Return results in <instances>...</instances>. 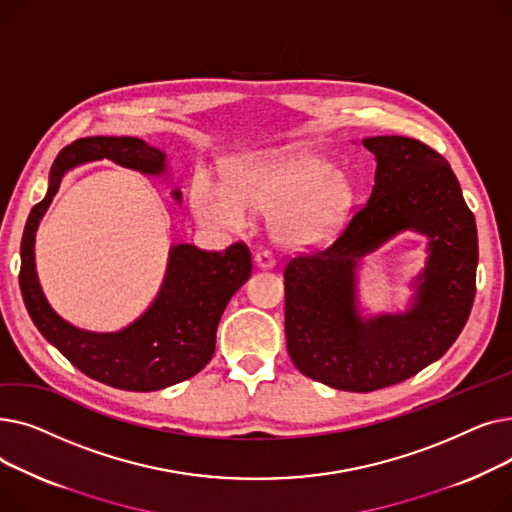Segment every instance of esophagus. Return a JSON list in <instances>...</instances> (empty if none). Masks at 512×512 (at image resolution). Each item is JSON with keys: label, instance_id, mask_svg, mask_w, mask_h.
I'll return each instance as SVG.
<instances>
[{"label": "esophagus", "instance_id": "esophagus-1", "mask_svg": "<svg viewBox=\"0 0 512 512\" xmlns=\"http://www.w3.org/2000/svg\"><path fill=\"white\" fill-rule=\"evenodd\" d=\"M255 263H257L259 270H272V267L276 265V259H274V255H272V253L261 251V253H257V255H255Z\"/></svg>", "mask_w": 512, "mask_h": 512}]
</instances>
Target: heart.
<instances>
[{"instance_id": "b5f03b06", "label": "heart", "mask_w": 512, "mask_h": 512, "mask_svg": "<svg viewBox=\"0 0 512 512\" xmlns=\"http://www.w3.org/2000/svg\"><path fill=\"white\" fill-rule=\"evenodd\" d=\"M357 201L353 176L313 151L265 149L238 155L222 186L197 178L191 205L213 228H238L245 211L267 213L270 236L286 249H311L334 236Z\"/></svg>"}]
</instances>
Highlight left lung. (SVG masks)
<instances>
[{"mask_svg":"<svg viewBox=\"0 0 512 512\" xmlns=\"http://www.w3.org/2000/svg\"><path fill=\"white\" fill-rule=\"evenodd\" d=\"M369 201L330 242L284 267L286 346L307 378L346 392L380 390L438 361L467 324L475 297L477 228L448 161L417 139L367 137ZM428 238L405 312L365 316L360 259L400 231Z\"/></svg>","mask_w":512,"mask_h":512,"instance_id":"1","label":"left lung"}]
</instances>
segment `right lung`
<instances>
[{"instance_id": "add662e5", "label": "right lung", "mask_w": 512, "mask_h": 512, "mask_svg": "<svg viewBox=\"0 0 512 512\" xmlns=\"http://www.w3.org/2000/svg\"><path fill=\"white\" fill-rule=\"evenodd\" d=\"M114 164L153 178H170L166 151L137 137H87L64 147L49 170L47 195L26 220L20 245V292L43 338L89 378L128 392H153L199 373L215 351V332L232 294L251 278V253L236 242L207 253L188 242L170 247L164 282L151 305L116 332L83 330L53 309L41 288L35 236L64 176L89 161ZM172 199L182 203L180 188Z\"/></svg>"}]
</instances>
